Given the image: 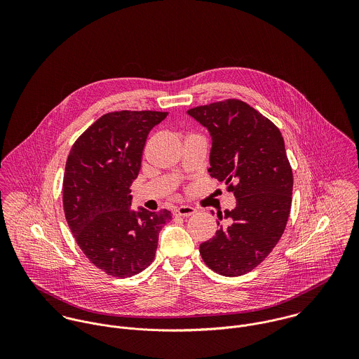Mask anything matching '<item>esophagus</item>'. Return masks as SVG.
I'll return each instance as SVG.
<instances>
[{"label": "esophagus", "instance_id": "1", "mask_svg": "<svg viewBox=\"0 0 359 359\" xmlns=\"http://www.w3.org/2000/svg\"><path fill=\"white\" fill-rule=\"evenodd\" d=\"M196 212V208L192 205H180L174 210V214L178 217H189Z\"/></svg>", "mask_w": 359, "mask_h": 359}]
</instances>
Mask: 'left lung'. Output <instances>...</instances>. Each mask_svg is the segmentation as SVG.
I'll use <instances>...</instances> for the list:
<instances>
[{"instance_id":"obj_1","label":"left lung","mask_w":359,"mask_h":359,"mask_svg":"<svg viewBox=\"0 0 359 359\" xmlns=\"http://www.w3.org/2000/svg\"><path fill=\"white\" fill-rule=\"evenodd\" d=\"M188 114L211 135L210 175L236 198V207L224 211L226 225L218 222L217 233L201 245V255L219 275H245L272 252L289 219L293 171L283 137L241 100L196 106Z\"/></svg>"}]
</instances>
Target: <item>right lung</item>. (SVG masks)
Instances as JSON below:
<instances>
[{"label": "right lung", "instance_id": "obj_1", "mask_svg": "<svg viewBox=\"0 0 359 359\" xmlns=\"http://www.w3.org/2000/svg\"><path fill=\"white\" fill-rule=\"evenodd\" d=\"M167 111L106 113L73 144L63 175V210L86 257L104 273L130 278L154 261L157 236L171 211H131L149 131Z\"/></svg>", "mask_w": 359, "mask_h": 359}]
</instances>
